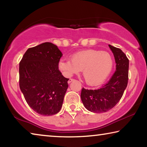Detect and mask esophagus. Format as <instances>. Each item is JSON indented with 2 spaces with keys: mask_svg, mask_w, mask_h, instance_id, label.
I'll return each instance as SVG.
<instances>
[{
  "mask_svg": "<svg viewBox=\"0 0 147 147\" xmlns=\"http://www.w3.org/2000/svg\"><path fill=\"white\" fill-rule=\"evenodd\" d=\"M75 81V79H69V80H68V83H70L71 82H72V81Z\"/></svg>",
  "mask_w": 147,
  "mask_h": 147,
  "instance_id": "obj_1",
  "label": "esophagus"
}]
</instances>
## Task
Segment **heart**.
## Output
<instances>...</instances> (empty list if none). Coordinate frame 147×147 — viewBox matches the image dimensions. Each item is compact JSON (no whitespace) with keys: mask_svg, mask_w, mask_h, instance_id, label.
I'll use <instances>...</instances> for the list:
<instances>
[{"mask_svg":"<svg viewBox=\"0 0 147 147\" xmlns=\"http://www.w3.org/2000/svg\"><path fill=\"white\" fill-rule=\"evenodd\" d=\"M113 64V58L109 53L86 49L74 53L71 60L61 59L59 62V68L68 77L83 69L85 81L94 86L105 81L112 71Z\"/></svg>","mask_w":147,"mask_h":147,"instance_id":"1","label":"heart"}]
</instances>
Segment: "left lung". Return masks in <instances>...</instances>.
I'll return each mask as SVG.
<instances>
[{
	"instance_id": "1",
	"label": "left lung",
	"mask_w": 147,
	"mask_h": 147,
	"mask_svg": "<svg viewBox=\"0 0 147 147\" xmlns=\"http://www.w3.org/2000/svg\"><path fill=\"white\" fill-rule=\"evenodd\" d=\"M116 62V71L102 88L88 90L83 88L81 98L84 106L93 113L107 112L121 99L128 82L129 60L119 48L109 45Z\"/></svg>"
}]
</instances>
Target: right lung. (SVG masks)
Masks as SVG:
<instances>
[{"instance_id":"1","label":"right lung","mask_w":147,"mask_h":147,"mask_svg":"<svg viewBox=\"0 0 147 147\" xmlns=\"http://www.w3.org/2000/svg\"><path fill=\"white\" fill-rule=\"evenodd\" d=\"M62 53L45 42L28 48L19 62V87L26 103L37 113L50 116L61 110L69 79L59 69Z\"/></svg>"}]
</instances>
